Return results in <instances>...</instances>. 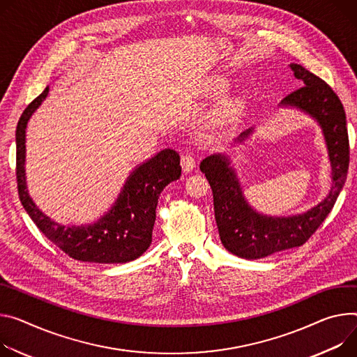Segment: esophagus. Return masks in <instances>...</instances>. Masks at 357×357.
<instances>
[{
	"label": "esophagus",
	"mask_w": 357,
	"mask_h": 357,
	"mask_svg": "<svg viewBox=\"0 0 357 357\" xmlns=\"http://www.w3.org/2000/svg\"><path fill=\"white\" fill-rule=\"evenodd\" d=\"M181 167H182V171L185 174H189L192 172V169L195 168V156H193V153L190 152H186L182 159H181Z\"/></svg>",
	"instance_id": "34e87169"
}]
</instances>
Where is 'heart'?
<instances>
[{"label":"heart","mask_w":357,"mask_h":357,"mask_svg":"<svg viewBox=\"0 0 357 357\" xmlns=\"http://www.w3.org/2000/svg\"><path fill=\"white\" fill-rule=\"evenodd\" d=\"M228 81L223 79V78H215L212 82H211V92L212 93H222L226 91V88H228ZM245 105V101L242 98H235V100H231L228 104H226L223 108H222V115L223 116H234L236 115Z\"/></svg>","instance_id":"obj_1"}]
</instances>
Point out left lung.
Segmentation results:
<instances>
[{"mask_svg": "<svg viewBox=\"0 0 357 357\" xmlns=\"http://www.w3.org/2000/svg\"><path fill=\"white\" fill-rule=\"evenodd\" d=\"M299 89L280 101L282 108H295L309 115L321 129L332 167L328 197L312 209L291 216H269L246 201L236 169L226 153H213L201 162L213 193V209L222 245L243 259H261L276 252L302 246L331 213L344 185L349 169V137L346 114L333 89L299 63H290ZM255 128L243 131L235 142H243Z\"/></svg>", "mask_w": 357, "mask_h": 357, "instance_id": "obj_1", "label": "left lung"}]
</instances>
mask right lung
<instances>
[{
    "mask_svg": "<svg viewBox=\"0 0 357 357\" xmlns=\"http://www.w3.org/2000/svg\"><path fill=\"white\" fill-rule=\"evenodd\" d=\"M50 86L22 112L17 131L18 195L38 229L61 250L81 262L126 264L138 259L152 242L156 205L164 188L181 178V158L174 149H162L126 178L111 209L88 225H62L52 220L29 197L25 178V129L48 96Z\"/></svg>",
    "mask_w": 357,
    "mask_h": 357,
    "instance_id": "obj_1",
    "label": "right lung"
}]
</instances>
